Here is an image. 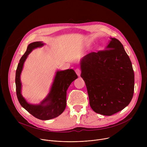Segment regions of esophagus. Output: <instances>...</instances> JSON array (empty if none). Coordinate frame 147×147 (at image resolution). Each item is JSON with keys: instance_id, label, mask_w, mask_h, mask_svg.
Segmentation results:
<instances>
[{"instance_id": "esophagus-1", "label": "esophagus", "mask_w": 147, "mask_h": 147, "mask_svg": "<svg viewBox=\"0 0 147 147\" xmlns=\"http://www.w3.org/2000/svg\"><path fill=\"white\" fill-rule=\"evenodd\" d=\"M75 71H76V74H77L78 76H80V74H81V71L80 69H78V68L76 69Z\"/></svg>"}]
</instances>
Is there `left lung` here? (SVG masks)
<instances>
[{
	"instance_id": "obj_1",
	"label": "left lung",
	"mask_w": 147,
	"mask_h": 147,
	"mask_svg": "<svg viewBox=\"0 0 147 147\" xmlns=\"http://www.w3.org/2000/svg\"><path fill=\"white\" fill-rule=\"evenodd\" d=\"M90 105L96 113L113 115L126 107L134 94V73L120 42L111 38L106 50L91 52L81 61Z\"/></svg>"
}]
</instances>
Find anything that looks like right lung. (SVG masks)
Here are the masks:
<instances>
[{
  "instance_id": "1",
  "label": "right lung",
  "mask_w": 147,
  "mask_h": 147,
  "mask_svg": "<svg viewBox=\"0 0 147 147\" xmlns=\"http://www.w3.org/2000/svg\"><path fill=\"white\" fill-rule=\"evenodd\" d=\"M44 45L41 42H34L28 45L27 51L21 57L16 73V94L18 100L26 111L35 117L43 120H50L61 115L66 107V93L71 83L78 78L73 69L57 71L48 96L38 105L28 103L21 94L22 83L20 74L23 64L29 53L35 48Z\"/></svg>"
}]
</instances>
